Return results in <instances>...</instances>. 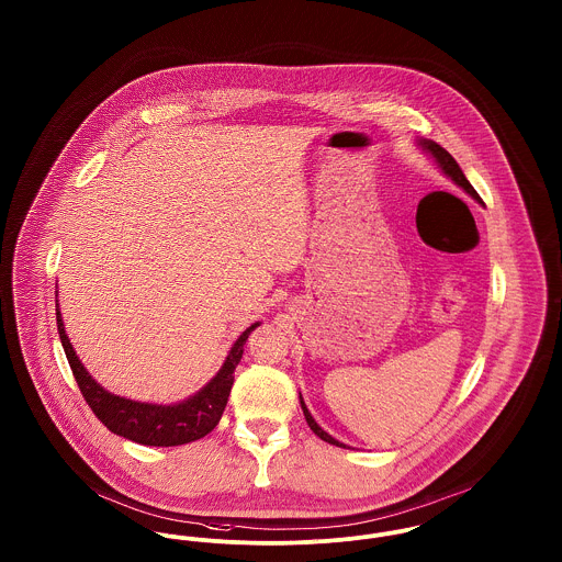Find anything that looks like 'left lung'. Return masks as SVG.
Here are the masks:
<instances>
[{
  "label": "left lung",
  "mask_w": 562,
  "mask_h": 562,
  "mask_svg": "<svg viewBox=\"0 0 562 562\" xmlns=\"http://www.w3.org/2000/svg\"><path fill=\"white\" fill-rule=\"evenodd\" d=\"M417 145H419V149L424 150V153H428L432 159H435V164L439 166V170L451 179L456 186L460 189H464L473 200H477V202H482V198L477 195V191L473 189V186L467 181V177H464V172H462V168L456 164V159L449 155L448 150L443 149L441 145H437L435 140H428V138H419L417 140ZM300 407H302V413H304V419H306V424H308V428L322 439V441H326V443H330V446H338V448H345L340 441H337L333 435H328L315 419H313V415L311 412L306 409V405H304V401H302V394H300Z\"/></svg>",
  "instance_id": "obj_1"
}]
</instances>
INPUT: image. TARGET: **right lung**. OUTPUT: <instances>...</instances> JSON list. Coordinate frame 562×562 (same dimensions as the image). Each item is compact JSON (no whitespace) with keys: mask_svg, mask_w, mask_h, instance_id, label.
<instances>
[{"mask_svg":"<svg viewBox=\"0 0 562 562\" xmlns=\"http://www.w3.org/2000/svg\"><path fill=\"white\" fill-rule=\"evenodd\" d=\"M55 311H57V330H59L66 358L70 362L76 383L87 405L91 407V412L95 413V417L114 435L136 441L140 446H153V448L186 446L206 437L220 424L232 383H234V371L245 351V342L260 326V322H256L236 338V342L225 356L222 369L204 387H200L195 394L175 405H157V403H140L125 396H116L106 387H102L76 356L75 347L64 328L59 300H55Z\"/></svg>","mask_w":562,"mask_h":562,"instance_id":"1","label":"right lung"}]
</instances>
